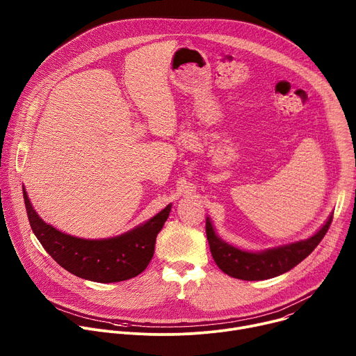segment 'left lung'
Returning <instances> with one entry per match:
<instances>
[{
    "label": "left lung",
    "mask_w": 356,
    "mask_h": 356,
    "mask_svg": "<svg viewBox=\"0 0 356 356\" xmlns=\"http://www.w3.org/2000/svg\"><path fill=\"white\" fill-rule=\"evenodd\" d=\"M331 222L332 216H330L325 225L310 239L258 253L241 250L221 241L216 235L209 218L206 221V232L211 255L224 273L242 280H265L289 272L306 259L325 236Z\"/></svg>",
    "instance_id": "1"
}]
</instances>
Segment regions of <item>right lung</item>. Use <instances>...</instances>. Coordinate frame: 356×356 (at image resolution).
<instances>
[{
    "instance_id": "obj_1",
    "label": "right lung",
    "mask_w": 356,
    "mask_h": 356,
    "mask_svg": "<svg viewBox=\"0 0 356 356\" xmlns=\"http://www.w3.org/2000/svg\"><path fill=\"white\" fill-rule=\"evenodd\" d=\"M24 201L31 228L49 255L74 276L98 283L128 280L147 268L154 257L156 236L172 207L169 204L146 224L124 235L90 241L66 235L44 224L32 209L25 190Z\"/></svg>"
}]
</instances>
